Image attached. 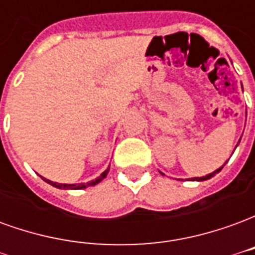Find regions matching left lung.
I'll list each match as a JSON object with an SVG mask.
<instances>
[{
  "mask_svg": "<svg viewBox=\"0 0 255 255\" xmlns=\"http://www.w3.org/2000/svg\"><path fill=\"white\" fill-rule=\"evenodd\" d=\"M239 142H241V140H239ZM236 146H238V144H236ZM235 149H236V147H235ZM225 164H227V162H225ZM223 166H224V165H223ZM223 166H221V168H219V169H216L213 173H209V175H206V176H203V177H194L192 180H199V182H202V180H208V179H210L212 176H214L216 173H219V172L223 169ZM161 175H164V173H161Z\"/></svg>",
  "mask_w": 255,
  "mask_h": 255,
  "instance_id": "1",
  "label": "left lung"
}]
</instances>
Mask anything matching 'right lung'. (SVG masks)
Returning <instances> with one entry per match:
<instances>
[{
    "label": "right lung",
    "instance_id": "obj_1",
    "mask_svg": "<svg viewBox=\"0 0 255 255\" xmlns=\"http://www.w3.org/2000/svg\"><path fill=\"white\" fill-rule=\"evenodd\" d=\"M108 172H109V168H108L105 172H102V173H101V176L97 177V179L93 180V182L80 183V184H61V183H56V182H52V180H47V179H45V177H42V179H43L46 183H49V184H52L53 187L68 188V190H80V188H86V187H90V186H95V184H98L102 179H105L106 175H108Z\"/></svg>",
    "mask_w": 255,
    "mask_h": 255
}]
</instances>
